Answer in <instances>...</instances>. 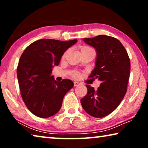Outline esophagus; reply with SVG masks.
<instances>
[{"instance_id": "1", "label": "esophagus", "mask_w": 148, "mask_h": 148, "mask_svg": "<svg viewBox=\"0 0 148 148\" xmlns=\"http://www.w3.org/2000/svg\"><path fill=\"white\" fill-rule=\"evenodd\" d=\"M79 84H80L79 83V82H74V87H77V86H78Z\"/></svg>"}]
</instances>
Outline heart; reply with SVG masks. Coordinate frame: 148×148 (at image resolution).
<instances>
[{
	"label": "heart",
	"mask_w": 148,
	"mask_h": 148,
	"mask_svg": "<svg viewBox=\"0 0 148 148\" xmlns=\"http://www.w3.org/2000/svg\"><path fill=\"white\" fill-rule=\"evenodd\" d=\"M80 51H81V52H83V51H94V50L92 49L91 47H90L89 46H84L80 47ZM72 76L75 77V78H77V77L79 76V73L77 72H74V73L72 74Z\"/></svg>",
	"instance_id": "1"
}]
</instances>
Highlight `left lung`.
<instances>
[{"label":"left lung","mask_w":148,"mask_h":148,"mask_svg":"<svg viewBox=\"0 0 148 148\" xmlns=\"http://www.w3.org/2000/svg\"><path fill=\"white\" fill-rule=\"evenodd\" d=\"M97 51L95 67L89 77L101 81L97 91L86 85L87 93L81 104L87 114L103 117L114 111L127 92L131 63L128 53L119 40L106 35L84 38Z\"/></svg>","instance_id":"obj_1"}]
</instances>
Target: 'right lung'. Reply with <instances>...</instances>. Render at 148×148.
I'll list each match as a JSON object with an SVG mask.
<instances>
[{
	"instance_id": "add662e5",
	"label": "right lung",
	"mask_w": 148,
	"mask_h": 148,
	"mask_svg": "<svg viewBox=\"0 0 148 148\" xmlns=\"http://www.w3.org/2000/svg\"><path fill=\"white\" fill-rule=\"evenodd\" d=\"M77 40L40 39L30 44L20 57L17 76L22 99L35 116L47 118L59 111L65 94L74 86L71 80L57 82L51 76L66 49Z\"/></svg>"
}]
</instances>
